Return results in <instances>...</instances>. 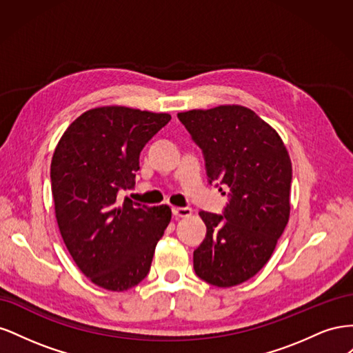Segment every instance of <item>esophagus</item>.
Wrapping results in <instances>:
<instances>
[{"label":"esophagus","mask_w":353,"mask_h":353,"mask_svg":"<svg viewBox=\"0 0 353 353\" xmlns=\"http://www.w3.org/2000/svg\"><path fill=\"white\" fill-rule=\"evenodd\" d=\"M191 210L190 208H172V213L175 218H188L191 215Z\"/></svg>","instance_id":"1"}]
</instances>
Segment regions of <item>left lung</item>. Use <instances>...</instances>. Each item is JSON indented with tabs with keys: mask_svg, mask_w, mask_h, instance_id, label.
<instances>
[{
	"mask_svg": "<svg viewBox=\"0 0 353 353\" xmlns=\"http://www.w3.org/2000/svg\"><path fill=\"white\" fill-rule=\"evenodd\" d=\"M178 119L201 148L209 184L231 191L222 215L199 213L206 237L194 250V271L216 287L241 284L270 261L288 222L290 156L274 128L243 105L190 110Z\"/></svg>",
	"mask_w": 353,
	"mask_h": 353,
	"instance_id": "8db88e82",
	"label": "left lung"
}]
</instances>
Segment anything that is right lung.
I'll return each mask as SVG.
<instances>
[{"instance_id":"right-lung-1","label":"right lung","mask_w":353,"mask_h":353,"mask_svg":"<svg viewBox=\"0 0 353 353\" xmlns=\"http://www.w3.org/2000/svg\"><path fill=\"white\" fill-rule=\"evenodd\" d=\"M170 121L168 113L105 105L82 113L60 138L51 160L59 230L78 268L105 290L141 283L169 206L148 208L117 197L135 185L144 145Z\"/></svg>"}]
</instances>
